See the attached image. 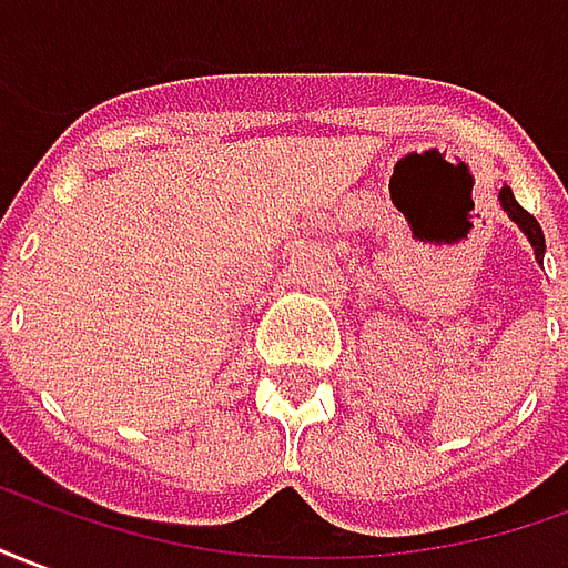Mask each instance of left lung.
Masks as SVG:
<instances>
[{
    "mask_svg": "<svg viewBox=\"0 0 568 568\" xmlns=\"http://www.w3.org/2000/svg\"><path fill=\"white\" fill-rule=\"evenodd\" d=\"M498 201H500V206H504V213L514 219L516 225L523 229V234L529 237V244L535 246V260L545 262V232H541L538 219L531 216V213H526V210H523V206L516 203L514 191H510V187H507V185H504L498 191Z\"/></svg>",
    "mask_w": 568,
    "mask_h": 568,
    "instance_id": "obj_1",
    "label": "left lung"
}]
</instances>
